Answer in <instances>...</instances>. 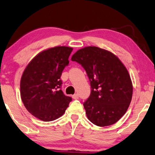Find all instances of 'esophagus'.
Wrapping results in <instances>:
<instances>
[{
    "instance_id": "1",
    "label": "esophagus",
    "mask_w": 155,
    "mask_h": 155,
    "mask_svg": "<svg viewBox=\"0 0 155 155\" xmlns=\"http://www.w3.org/2000/svg\"><path fill=\"white\" fill-rule=\"evenodd\" d=\"M72 98L74 99V100H77V99H78V95L77 94H73V95H72Z\"/></svg>"
}]
</instances>
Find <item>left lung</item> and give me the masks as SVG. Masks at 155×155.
<instances>
[{"mask_svg": "<svg viewBox=\"0 0 155 155\" xmlns=\"http://www.w3.org/2000/svg\"><path fill=\"white\" fill-rule=\"evenodd\" d=\"M71 60L81 64L91 81V95L84 103L87 118L99 127L115 124L132 98V82L126 67L109 51L92 46L78 50Z\"/></svg>", "mask_w": 155, "mask_h": 155, "instance_id": "1", "label": "left lung"}]
</instances>
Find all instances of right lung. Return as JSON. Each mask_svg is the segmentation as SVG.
I'll return each instance as SVG.
<instances>
[{"label":"right lung","instance_id":"right-lung-1","mask_svg":"<svg viewBox=\"0 0 155 155\" xmlns=\"http://www.w3.org/2000/svg\"><path fill=\"white\" fill-rule=\"evenodd\" d=\"M72 50L65 46L44 50L31 60L23 72L21 98L28 111L40 120L49 122L61 117L71 101L60 89V78Z\"/></svg>","mask_w":155,"mask_h":155}]
</instances>
